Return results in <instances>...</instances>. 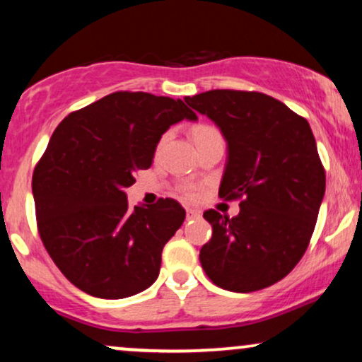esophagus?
<instances>
[{"label":"esophagus","mask_w":362,"mask_h":362,"mask_svg":"<svg viewBox=\"0 0 362 362\" xmlns=\"http://www.w3.org/2000/svg\"><path fill=\"white\" fill-rule=\"evenodd\" d=\"M201 213H199L197 209H187V219H194V218H199Z\"/></svg>","instance_id":"obj_1"}]
</instances>
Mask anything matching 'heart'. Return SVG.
Wrapping results in <instances>:
<instances>
[{
  "instance_id": "1",
  "label": "heart",
  "mask_w": 362,
  "mask_h": 362,
  "mask_svg": "<svg viewBox=\"0 0 362 362\" xmlns=\"http://www.w3.org/2000/svg\"><path fill=\"white\" fill-rule=\"evenodd\" d=\"M168 136H170L168 132H165V134L158 139L156 153H160L161 149H163L165 144H167ZM192 138L195 141V144H197V146H201V144L207 143V141L223 139V136H221V132H219L218 127L209 126V124H197V126L192 129ZM178 194H180L184 199H187V201H195V199L199 197V190L195 189L194 185H180L178 187Z\"/></svg>"
}]
</instances>
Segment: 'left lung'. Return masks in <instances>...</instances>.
Instances as JSON below:
<instances>
[{"instance_id":"obj_1","label":"left lung","mask_w":362,"mask_h":362,"mask_svg":"<svg viewBox=\"0 0 362 362\" xmlns=\"http://www.w3.org/2000/svg\"><path fill=\"white\" fill-rule=\"evenodd\" d=\"M185 102L221 129L228 161L219 197L240 201L235 218L204 213L213 236L201 248L202 269L235 293L269 288L305 255L325 194L308 120L260 91L209 90Z\"/></svg>"}]
</instances>
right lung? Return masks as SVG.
<instances>
[{"label": "right lung", "instance_id": "obj_1", "mask_svg": "<svg viewBox=\"0 0 362 362\" xmlns=\"http://www.w3.org/2000/svg\"><path fill=\"white\" fill-rule=\"evenodd\" d=\"M184 119L197 115L180 98L115 91L71 112L52 132L32 177L37 230L78 289L120 300L156 281L185 211L168 197L132 209L124 189L151 167L161 134Z\"/></svg>", "mask_w": 362, "mask_h": 362}]
</instances>
